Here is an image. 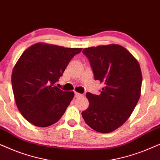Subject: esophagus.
<instances>
[{
	"instance_id": "obj_1",
	"label": "esophagus",
	"mask_w": 160,
	"mask_h": 160,
	"mask_svg": "<svg viewBox=\"0 0 160 160\" xmlns=\"http://www.w3.org/2000/svg\"><path fill=\"white\" fill-rule=\"evenodd\" d=\"M80 96H82V94L75 92V98H78V97H80Z\"/></svg>"
}]
</instances>
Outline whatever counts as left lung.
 I'll return each instance as SVG.
<instances>
[{
  "label": "left lung",
  "mask_w": 160,
  "mask_h": 160,
  "mask_svg": "<svg viewBox=\"0 0 160 160\" xmlns=\"http://www.w3.org/2000/svg\"><path fill=\"white\" fill-rule=\"evenodd\" d=\"M95 80L104 84L99 95L86 94L89 107L82 111L94 130L113 132L130 117L141 97L142 73L136 59L118 44L85 48Z\"/></svg>",
  "instance_id": "left-lung-1"
}]
</instances>
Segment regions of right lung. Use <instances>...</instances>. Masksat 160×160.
<instances>
[{
    "mask_svg": "<svg viewBox=\"0 0 160 160\" xmlns=\"http://www.w3.org/2000/svg\"><path fill=\"white\" fill-rule=\"evenodd\" d=\"M82 48L37 43L23 52L12 71L14 100L24 118L46 128L58 122L74 97L55 86L67 65Z\"/></svg>",
    "mask_w": 160,
    "mask_h": 160,
    "instance_id": "obj_1",
    "label": "right lung"
}]
</instances>
